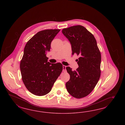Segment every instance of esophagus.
Instances as JSON below:
<instances>
[{"label":"esophagus","instance_id":"esophagus-1","mask_svg":"<svg viewBox=\"0 0 125 125\" xmlns=\"http://www.w3.org/2000/svg\"><path fill=\"white\" fill-rule=\"evenodd\" d=\"M63 71L64 72H66V66L64 65H63Z\"/></svg>","mask_w":125,"mask_h":125}]
</instances>
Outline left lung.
<instances>
[{
    "mask_svg": "<svg viewBox=\"0 0 125 125\" xmlns=\"http://www.w3.org/2000/svg\"><path fill=\"white\" fill-rule=\"evenodd\" d=\"M62 32L71 42L72 54L79 56L76 71L66 67L70 79L66 84L70 94L76 98L86 97L94 90L101 75V53L94 36L84 27L77 25Z\"/></svg>",
    "mask_w": 125,
    "mask_h": 125,
    "instance_id": "8db88e82",
    "label": "left lung"
}]
</instances>
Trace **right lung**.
Masks as SVG:
<instances>
[{
    "mask_svg": "<svg viewBox=\"0 0 125 125\" xmlns=\"http://www.w3.org/2000/svg\"><path fill=\"white\" fill-rule=\"evenodd\" d=\"M60 29L41 31L27 42L20 63L22 80L27 89L37 96L48 94L61 75L63 65L61 63L48 62L53 39Z\"/></svg>",
    "mask_w": 125,
    "mask_h": 125,
    "instance_id": "1",
    "label": "right lung"
}]
</instances>
